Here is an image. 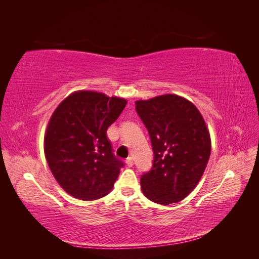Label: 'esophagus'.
<instances>
[{
	"label": "esophagus",
	"instance_id": "1",
	"mask_svg": "<svg viewBox=\"0 0 259 259\" xmlns=\"http://www.w3.org/2000/svg\"><path fill=\"white\" fill-rule=\"evenodd\" d=\"M125 164H126V166H128V167H133V166H134V159L131 158V157H128V158H126Z\"/></svg>",
	"mask_w": 259,
	"mask_h": 259
}]
</instances>
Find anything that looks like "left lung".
<instances>
[{"label":"left lung","instance_id":"1","mask_svg":"<svg viewBox=\"0 0 259 259\" xmlns=\"http://www.w3.org/2000/svg\"><path fill=\"white\" fill-rule=\"evenodd\" d=\"M153 150L150 171L141 176V190L159 205L181 201L195 189L210 156L205 120L194 103L176 95L136 101Z\"/></svg>","mask_w":259,"mask_h":259}]
</instances>
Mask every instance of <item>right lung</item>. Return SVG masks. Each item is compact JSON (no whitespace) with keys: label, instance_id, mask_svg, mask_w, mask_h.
I'll list each match as a JSON object with an SVG mask.
<instances>
[{"label":"right lung","instance_id":"add662e5","mask_svg":"<svg viewBox=\"0 0 259 259\" xmlns=\"http://www.w3.org/2000/svg\"><path fill=\"white\" fill-rule=\"evenodd\" d=\"M126 104L95 91L71 93L51 115L45 136V153L59 185L81 200L107 196L123 162L115 158L107 129Z\"/></svg>","mask_w":259,"mask_h":259}]
</instances>
